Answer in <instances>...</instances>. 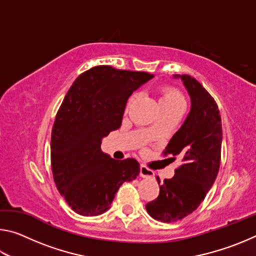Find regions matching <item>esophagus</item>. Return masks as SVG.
<instances>
[{"label":"esophagus","instance_id":"34e87169","mask_svg":"<svg viewBox=\"0 0 256 256\" xmlns=\"http://www.w3.org/2000/svg\"><path fill=\"white\" fill-rule=\"evenodd\" d=\"M140 176L141 177H154V172L149 170L148 167L144 166V164H141L140 166Z\"/></svg>","mask_w":256,"mask_h":256}]
</instances>
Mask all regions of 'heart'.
<instances>
[{
	"label": "heart",
	"mask_w": 256,
	"mask_h": 256,
	"mask_svg": "<svg viewBox=\"0 0 256 256\" xmlns=\"http://www.w3.org/2000/svg\"><path fill=\"white\" fill-rule=\"evenodd\" d=\"M136 96L130 98V102L134 100ZM160 110H184L185 99L180 92L172 88H164L160 92V96L158 99ZM154 126L149 128V132H152Z\"/></svg>",
	"instance_id": "obj_1"
}]
</instances>
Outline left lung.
<instances>
[{"mask_svg":"<svg viewBox=\"0 0 256 256\" xmlns=\"http://www.w3.org/2000/svg\"><path fill=\"white\" fill-rule=\"evenodd\" d=\"M174 78L180 79L188 90L190 110L164 151L172 159L180 157L183 164L172 178L160 185L158 198L146 206L148 214L162 222H178L204 200L218 175L222 142V118L214 99L194 78Z\"/></svg>","mask_w":256,"mask_h":256,"instance_id":"1","label":"left lung"}]
</instances>
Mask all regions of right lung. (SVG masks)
Segmentation results:
<instances>
[{
	"mask_svg": "<svg viewBox=\"0 0 256 256\" xmlns=\"http://www.w3.org/2000/svg\"><path fill=\"white\" fill-rule=\"evenodd\" d=\"M152 78L99 66L78 76L68 92L52 131L50 160L56 188L76 214L106 212L120 185L140 172L136 159H112L100 146L120 128L128 97Z\"/></svg>",
	"mask_w": 256,
	"mask_h": 256,
	"instance_id": "add662e5",
	"label": "right lung"
}]
</instances>
